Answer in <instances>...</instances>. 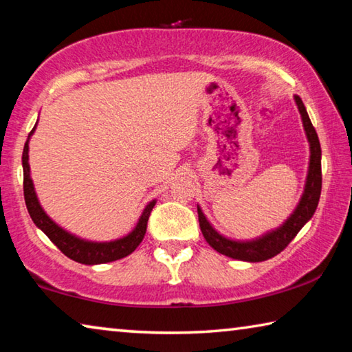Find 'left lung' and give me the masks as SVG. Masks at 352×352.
Returning <instances> with one entry per match:
<instances>
[{"instance_id": "1", "label": "left lung", "mask_w": 352, "mask_h": 352, "mask_svg": "<svg viewBox=\"0 0 352 352\" xmlns=\"http://www.w3.org/2000/svg\"><path fill=\"white\" fill-rule=\"evenodd\" d=\"M295 101L301 113L304 129H306L307 140L310 143V164H309V175L306 188H304V195L301 201H299L298 207L293 212L292 217L287 220L279 229L273 230L262 239L252 240V241H234L229 239H224L217 230L210 226V223L206 220V217L198 207V220L199 228L203 232L204 239L215 251L221 252V254L239 258V261L245 262H263L268 261L274 256H278L280 251H284L289 246L290 241L296 237V234L302 229L312 215L315 214L316 206H318L320 195H321V146L318 135L314 128L312 122H310L306 107L302 104V100L299 96H295Z\"/></svg>"}]
</instances>
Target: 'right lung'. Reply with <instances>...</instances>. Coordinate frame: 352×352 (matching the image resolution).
Returning <instances> with one entry per match:
<instances>
[{
	"label": "right lung",
	"mask_w": 352,
	"mask_h": 352,
	"mask_svg": "<svg viewBox=\"0 0 352 352\" xmlns=\"http://www.w3.org/2000/svg\"><path fill=\"white\" fill-rule=\"evenodd\" d=\"M34 129L30 132V135H32ZM28 142L30 140H26L25 148H23V155H21L25 203L28 207V212H30V215L32 218V221L36 223L37 228L43 230L46 237L53 241L63 254L70 257L72 261L85 263V265L113 262V261H118V258L129 256L132 251H135V248L142 243V240L146 234L148 218L151 215V210L155 204V201H153V203H149L146 206V209L143 210V214L140 217V220H138L135 229L123 239L115 240V241H107V243H95V241H85L74 237V235L65 232L62 228L57 226V224L45 214L43 209L38 204L36 192H34L31 176H30V164H28V157H30V155H28V151H30V146H28Z\"/></svg>",
	"instance_id": "1"
}]
</instances>
